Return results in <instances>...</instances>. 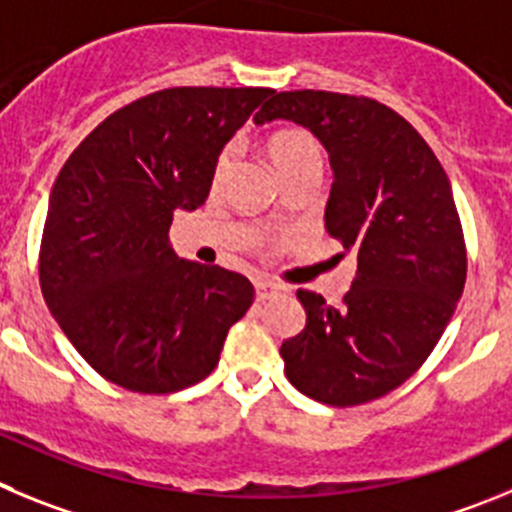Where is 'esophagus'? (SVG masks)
<instances>
[{
  "mask_svg": "<svg viewBox=\"0 0 512 512\" xmlns=\"http://www.w3.org/2000/svg\"><path fill=\"white\" fill-rule=\"evenodd\" d=\"M280 285L270 283V280H257L255 283V293H257V301H267V298H275L280 296Z\"/></svg>",
  "mask_w": 512,
  "mask_h": 512,
  "instance_id": "esophagus-1",
  "label": "esophagus"
}]
</instances>
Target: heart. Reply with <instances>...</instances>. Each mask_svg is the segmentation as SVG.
Masks as SVG:
<instances>
[{"label":"heart","instance_id":"b5f03b06","mask_svg":"<svg viewBox=\"0 0 512 512\" xmlns=\"http://www.w3.org/2000/svg\"><path fill=\"white\" fill-rule=\"evenodd\" d=\"M267 155L275 163L278 173L285 178L296 176L301 170L308 168H321V145L319 140L311 135L303 127H285V130L273 132V135L267 137L265 142ZM234 155H237V147L227 145L222 153L216 155L214 160V170H211V176H214V183L224 181V176L229 173L234 163Z\"/></svg>","mask_w":512,"mask_h":512}]
</instances>
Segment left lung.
<instances>
[{"label":"left lung","mask_w":512,"mask_h":512,"mask_svg":"<svg viewBox=\"0 0 512 512\" xmlns=\"http://www.w3.org/2000/svg\"><path fill=\"white\" fill-rule=\"evenodd\" d=\"M290 119L329 150L326 232L357 257L342 306L298 288L306 329L283 342L288 380L349 408L388 395L434 352L467 280L449 178L408 119L367 96L280 91L257 124Z\"/></svg>","instance_id":"8db88e82"}]
</instances>
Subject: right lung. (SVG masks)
I'll use <instances>...</instances> for the list:
<instances>
[{"instance_id":"1","label":"right lung","mask_w":512,"mask_h":512,"mask_svg":"<svg viewBox=\"0 0 512 512\" xmlns=\"http://www.w3.org/2000/svg\"><path fill=\"white\" fill-rule=\"evenodd\" d=\"M273 89L176 86L109 114L55 178L40 242V288L76 352L109 382L165 395L219 362L255 301L245 275L186 262L176 211L209 196L214 160Z\"/></svg>"}]
</instances>
